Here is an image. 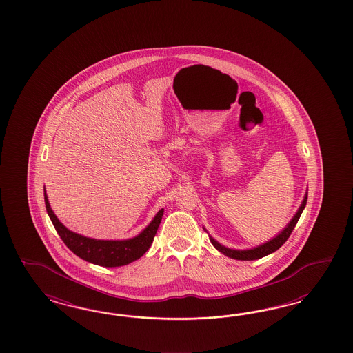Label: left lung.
Returning a JSON list of instances; mask_svg holds the SVG:
<instances>
[{
    "instance_id": "8db88e82",
    "label": "left lung",
    "mask_w": 353,
    "mask_h": 353,
    "mask_svg": "<svg viewBox=\"0 0 353 353\" xmlns=\"http://www.w3.org/2000/svg\"><path fill=\"white\" fill-rule=\"evenodd\" d=\"M307 199H308V192H305L304 199H303V202L300 204L299 210L296 211V214H294V217L291 219L289 224L282 229L281 233H278L274 238L269 239L268 242L263 243V245H259V246L254 247V248H248V250H234V248L223 246L221 243H219L216 239H214L211 235H210V241L214 245V248L219 250L221 254H224L225 256L232 257V259H235V260H257V259L267 256L269 254L277 251L278 248L289 239L291 232L294 230L295 225L299 221L300 216L303 214V210L305 208Z\"/></svg>"
}]
</instances>
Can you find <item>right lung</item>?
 <instances>
[{
  "instance_id": "add662e5",
  "label": "right lung",
  "mask_w": 353,
  "mask_h": 353,
  "mask_svg": "<svg viewBox=\"0 0 353 353\" xmlns=\"http://www.w3.org/2000/svg\"><path fill=\"white\" fill-rule=\"evenodd\" d=\"M43 196L48 214L53 223L57 233L62 238L64 245L83 260L101 267H123L142 256L151 246L164 212V210L161 208V211L154 216L151 223L139 235L133 238L123 241H105L77 234L75 232L67 229L54 214L46 192H43Z\"/></svg>"
}]
</instances>
